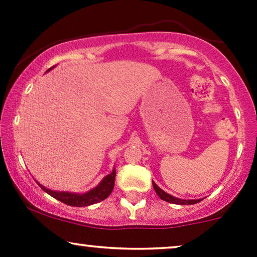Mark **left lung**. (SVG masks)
I'll list each match as a JSON object with an SVG mask.
<instances>
[{"label":"left lung","instance_id":"1","mask_svg":"<svg viewBox=\"0 0 257 257\" xmlns=\"http://www.w3.org/2000/svg\"><path fill=\"white\" fill-rule=\"evenodd\" d=\"M153 188L156 193L158 194V196L161 200H164V201H167V202H171V203H175V205H194V203H198L201 201V200H182V199H178V198H174V196H172L170 194H167L166 192H164L163 189L159 188L157 186L156 182H153Z\"/></svg>","mask_w":257,"mask_h":257}]
</instances>
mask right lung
<instances>
[{
  "instance_id": "right-lung-1",
  "label": "right lung",
  "mask_w": 257,
  "mask_h": 257,
  "mask_svg": "<svg viewBox=\"0 0 257 257\" xmlns=\"http://www.w3.org/2000/svg\"><path fill=\"white\" fill-rule=\"evenodd\" d=\"M114 179H115V170L112 171L111 174L106 175L103 179V181L97 186L96 188H93L92 191L85 193V194H75V193H68V192H55L50 191V189L43 187L40 185V187L43 189L44 192H47L49 195H51L52 198L59 200V201L65 203L68 206L73 207H84V206H90L93 203L100 202L107 198L111 194V192L113 191L114 187Z\"/></svg>"
}]
</instances>
